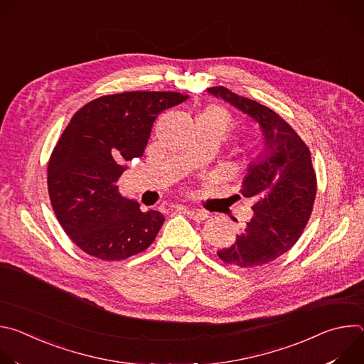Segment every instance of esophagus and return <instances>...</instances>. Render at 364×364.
Returning <instances> with one entry per match:
<instances>
[{"label":"esophagus","instance_id":"1","mask_svg":"<svg viewBox=\"0 0 364 364\" xmlns=\"http://www.w3.org/2000/svg\"><path fill=\"white\" fill-rule=\"evenodd\" d=\"M180 209L190 218V219H193V220H197V222H200V220H204V219H207L209 216H207V213L205 212H203V210H198V209H188V207H184V205H181Z\"/></svg>","mask_w":364,"mask_h":364}]
</instances>
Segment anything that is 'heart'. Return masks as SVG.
<instances>
[{
    "label": "heart",
    "mask_w": 364,
    "mask_h": 364,
    "mask_svg": "<svg viewBox=\"0 0 364 364\" xmlns=\"http://www.w3.org/2000/svg\"><path fill=\"white\" fill-rule=\"evenodd\" d=\"M197 122L204 124L213 129H218L223 135L235 127V118L225 107L210 105L207 107L197 118Z\"/></svg>",
    "instance_id": "heart-1"
}]
</instances>
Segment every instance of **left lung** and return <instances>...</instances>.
Wrapping results in <instances>:
<instances>
[{
  "label": "left lung",
  "instance_id": "8db88e82",
  "mask_svg": "<svg viewBox=\"0 0 364 364\" xmlns=\"http://www.w3.org/2000/svg\"><path fill=\"white\" fill-rule=\"evenodd\" d=\"M255 119L262 129L264 151L247 167L242 196L253 200V216L236 242L218 252L225 264L262 267L288 252L306 226L317 193L311 152L277 112L223 86L207 89Z\"/></svg>",
  "mask_w": 364,
  "mask_h": 364
}]
</instances>
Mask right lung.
<instances>
[{
	"label": "right lung",
	"instance_id": "right-lung-1",
	"mask_svg": "<svg viewBox=\"0 0 364 364\" xmlns=\"http://www.w3.org/2000/svg\"><path fill=\"white\" fill-rule=\"evenodd\" d=\"M187 97L178 92L107 95L70 119L48 160V197L65 232L87 255L122 261L159 235L164 216L141 212L135 200L119 194L117 181L127 161L142 157L155 118Z\"/></svg>",
	"mask_w": 364,
	"mask_h": 364
}]
</instances>
